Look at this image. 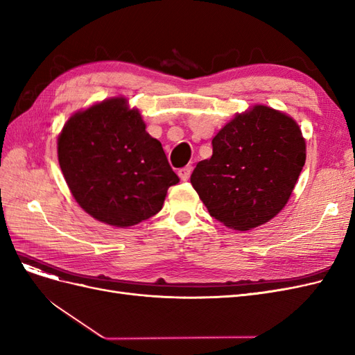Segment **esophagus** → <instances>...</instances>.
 I'll list each match as a JSON object with an SVG mask.
<instances>
[{
	"label": "esophagus",
	"mask_w": 355,
	"mask_h": 355,
	"mask_svg": "<svg viewBox=\"0 0 355 355\" xmlns=\"http://www.w3.org/2000/svg\"><path fill=\"white\" fill-rule=\"evenodd\" d=\"M191 171H192V167H191V166H187V167H182V168L178 171V175H179V178H180L182 180H188L189 176H191Z\"/></svg>",
	"instance_id": "34e87169"
}]
</instances>
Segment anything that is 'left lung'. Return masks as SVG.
<instances>
[{"label":"left lung","instance_id":"8db88e82","mask_svg":"<svg viewBox=\"0 0 355 355\" xmlns=\"http://www.w3.org/2000/svg\"><path fill=\"white\" fill-rule=\"evenodd\" d=\"M213 155L197 164L191 184L210 216L249 231L286 206L306 158L305 139L292 116L256 105L213 137Z\"/></svg>","mask_w":355,"mask_h":355}]
</instances>
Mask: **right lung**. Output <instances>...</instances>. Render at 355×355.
Masks as SVG:
<instances>
[{"instance_id":"1","label":"right lung","mask_w":355,"mask_h":355,"mask_svg":"<svg viewBox=\"0 0 355 355\" xmlns=\"http://www.w3.org/2000/svg\"><path fill=\"white\" fill-rule=\"evenodd\" d=\"M137 110L112 98L73 114L58 139L63 178L81 209L118 228L157 214L179 182Z\"/></svg>"}]
</instances>
